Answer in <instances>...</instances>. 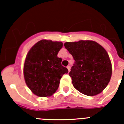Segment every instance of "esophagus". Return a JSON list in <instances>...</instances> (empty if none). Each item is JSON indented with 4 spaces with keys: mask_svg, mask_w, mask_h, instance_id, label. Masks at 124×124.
<instances>
[{
    "mask_svg": "<svg viewBox=\"0 0 124 124\" xmlns=\"http://www.w3.org/2000/svg\"><path fill=\"white\" fill-rule=\"evenodd\" d=\"M67 68H68V71H70V69H71V66H69V65H68V66H67Z\"/></svg>",
    "mask_w": 124,
    "mask_h": 124,
    "instance_id": "obj_1",
    "label": "esophagus"
}]
</instances>
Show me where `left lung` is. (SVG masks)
<instances>
[{"instance_id":"1","label":"left lung","mask_w":124,"mask_h":124,"mask_svg":"<svg viewBox=\"0 0 124 124\" xmlns=\"http://www.w3.org/2000/svg\"><path fill=\"white\" fill-rule=\"evenodd\" d=\"M75 63L69 75L74 87L87 96H94L106 88L112 74L109 56L105 49L92 40L66 42Z\"/></svg>"}]
</instances>
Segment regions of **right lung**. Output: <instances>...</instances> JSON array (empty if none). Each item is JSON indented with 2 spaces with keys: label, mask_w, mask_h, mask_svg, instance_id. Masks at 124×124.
I'll list each match as a JSON object with an SVG mask.
<instances>
[{
  "label": "right lung",
  "mask_w": 124,
  "mask_h": 124,
  "mask_svg": "<svg viewBox=\"0 0 124 124\" xmlns=\"http://www.w3.org/2000/svg\"><path fill=\"white\" fill-rule=\"evenodd\" d=\"M61 42L42 40L36 43L27 54L24 66V79L28 87L40 97L55 93L62 75L68 70L61 64L57 54L62 47Z\"/></svg>",
  "instance_id": "obj_1"
}]
</instances>
